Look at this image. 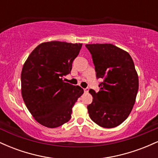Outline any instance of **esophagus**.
<instances>
[{"label":"esophagus","instance_id":"34e87169","mask_svg":"<svg viewBox=\"0 0 158 158\" xmlns=\"http://www.w3.org/2000/svg\"><path fill=\"white\" fill-rule=\"evenodd\" d=\"M88 90H89V89H88V88H84V92H85V93H88Z\"/></svg>","mask_w":158,"mask_h":158}]
</instances>
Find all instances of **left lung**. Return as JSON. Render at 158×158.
I'll use <instances>...</instances> for the list:
<instances>
[{"label": "left lung", "instance_id": "left-lung-1", "mask_svg": "<svg viewBox=\"0 0 158 158\" xmlns=\"http://www.w3.org/2000/svg\"><path fill=\"white\" fill-rule=\"evenodd\" d=\"M85 47L92 56L97 78L103 79L99 92L89 90L93 97L87 107L90 119L103 128L118 126L131 113L138 91L134 61L128 52L111 44Z\"/></svg>", "mask_w": 158, "mask_h": 158}]
</instances>
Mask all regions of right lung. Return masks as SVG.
<instances>
[{
	"mask_svg": "<svg viewBox=\"0 0 158 158\" xmlns=\"http://www.w3.org/2000/svg\"><path fill=\"white\" fill-rule=\"evenodd\" d=\"M82 44L48 41L32 50L21 71V94L34 119L48 128L57 127L71 118L72 108L84 90L63 81Z\"/></svg>",
	"mask_w": 158,
	"mask_h": 158,
	"instance_id": "right-lung-1",
	"label": "right lung"
}]
</instances>
